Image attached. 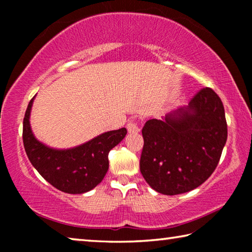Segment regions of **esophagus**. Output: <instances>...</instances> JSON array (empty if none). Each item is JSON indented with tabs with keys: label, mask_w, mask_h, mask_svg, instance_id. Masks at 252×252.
Returning a JSON list of instances; mask_svg holds the SVG:
<instances>
[{
	"label": "esophagus",
	"mask_w": 252,
	"mask_h": 252,
	"mask_svg": "<svg viewBox=\"0 0 252 252\" xmlns=\"http://www.w3.org/2000/svg\"><path fill=\"white\" fill-rule=\"evenodd\" d=\"M126 129H127V132H129L130 134H135V133H138V132H140V129H139V126H136V123L132 122V121L127 123Z\"/></svg>",
	"instance_id": "34e87169"
}]
</instances>
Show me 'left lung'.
<instances>
[{
  "mask_svg": "<svg viewBox=\"0 0 252 252\" xmlns=\"http://www.w3.org/2000/svg\"><path fill=\"white\" fill-rule=\"evenodd\" d=\"M142 135L140 171L148 185L167 195L189 192L218 165L228 136L223 104L204 88L187 106L147 121Z\"/></svg>",
  "mask_w": 252,
  "mask_h": 252,
  "instance_id": "obj_1",
  "label": "left lung"
}]
</instances>
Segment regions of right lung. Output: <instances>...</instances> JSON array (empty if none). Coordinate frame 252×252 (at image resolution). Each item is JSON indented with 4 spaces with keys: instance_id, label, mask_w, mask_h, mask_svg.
Listing matches in <instances>:
<instances>
[{
    "instance_id": "add662e5",
    "label": "right lung",
    "mask_w": 252,
    "mask_h": 252,
    "mask_svg": "<svg viewBox=\"0 0 252 252\" xmlns=\"http://www.w3.org/2000/svg\"><path fill=\"white\" fill-rule=\"evenodd\" d=\"M35 96L30 101L23 120L24 149L34 168L60 191L81 194L103 180L109 169L108 155L126 134V127L104 132L90 141L70 149H54L35 138L30 116Z\"/></svg>"
}]
</instances>
